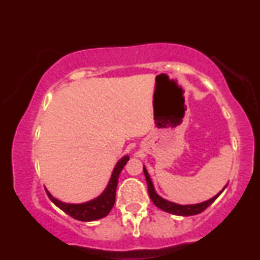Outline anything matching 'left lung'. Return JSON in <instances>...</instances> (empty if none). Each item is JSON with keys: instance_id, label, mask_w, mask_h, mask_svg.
<instances>
[{"instance_id": "1", "label": "left lung", "mask_w": 260, "mask_h": 260, "mask_svg": "<svg viewBox=\"0 0 260 260\" xmlns=\"http://www.w3.org/2000/svg\"><path fill=\"white\" fill-rule=\"evenodd\" d=\"M143 171H144L145 180H147L148 193H149V197H150L151 202H153L157 208H160L161 210L168 211V213H171V214H175V215L189 216V215H196V214L202 213V211H204L205 209H207L209 205L211 204V203H214V201H215L217 197L221 194V192L223 190L222 189L221 192L219 193V194H216L215 197H213V198L209 199V201H207V202L201 203V204H194V205L175 204V203L165 201V199H162V198H161V197H159V196L156 194V193H155L154 186H153V183H151L150 177H149L148 171H147V170H145V168H143Z\"/></svg>"}]
</instances>
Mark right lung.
<instances>
[{
  "label": "right lung",
  "instance_id": "add662e5",
  "mask_svg": "<svg viewBox=\"0 0 260 260\" xmlns=\"http://www.w3.org/2000/svg\"><path fill=\"white\" fill-rule=\"evenodd\" d=\"M128 160H129V157L124 156L118 161L115 170H113L111 180H110L109 186H107L105 192L100 197H98L96 199H94V201L83 203V204H67V203H62L55 199L46 190L47 196L51 199L53 204L57 205L61 210H63L70 216H72L73 219L79 220V221H92V220L101 219V217L106 216L110 213L113 204H115L118 177H120L122 169L124 168Z\"/></svg>",
  "mask_w": 260,
  "mask_h": 260
}]
</instances>
